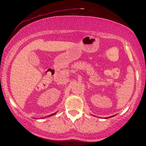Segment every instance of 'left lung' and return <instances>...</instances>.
Returning <instances> with one entry per match:
<instances>
[{
    "label": "left lung",
    "instance_id": "8db88e82",
    "mask_svg": "<svg viewBox=\"0 0 146 146\" xmlns=\"http://www.w3.org/2000/svg\"><path fill=\"white\" fill-rule=\"evenodd\" d=\"M113 117V116H111V117H110L111 118V117Z\"/></svg>",
    "mask_w": 146,
    "mask_h": 146
}]
</instances>
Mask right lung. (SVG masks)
Here are the masks:
<instances>
[{"label": "right lung", "instance_id": "1", "mask_svg": "<svg viewBox=\"0 0 146 146\" xmlns=\"http://www.w3.org/2000/svg\"><path fill=\"white\" fill-rule=\"evenodd\" d=\"M56 113H52V114H51V115H50V116H51V115H55ZM49 117V116H48Z\"/></svg>", "mask_w": 146, "mask_h": 146}]
</instances>
